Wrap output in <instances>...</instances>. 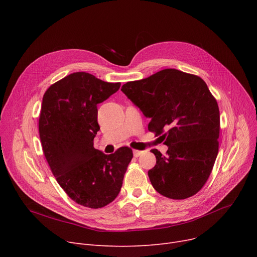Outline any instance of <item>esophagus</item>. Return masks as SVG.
<instances>
[{
	"label": "esophagus",
	"mask_w": 257,
	"mask_h": 257,
	"mask_svg": "<svg viewBox=\"0 0 257 257\" xmlns=\"http://www.w3.org/2000/svg\"><path fill=\"white\" fill-rule=\"evenodd\" d=\"M143 151H140V150H133V155L136 157H139L140 155H142Z\"/></svg>",
	"instance_id": "1"
}]
</instances>
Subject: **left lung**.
I'll list each match as a JSON object with an SVG mask.
<instances>
[{"instance_id": "obj_1", "label": "left lung", "mask_w": 257, "mask_h": 257, "mask_svg": "<svg viewBox=\"0 0 257 257\" xmlns=\"http://www.w3.org/2000/svg\"><path fill=\"white\" fill-rule=\"evenodd\" d=\"M121 91L151 118L148 129L168 146L166 156L151 150L156 165L148 175L155 191L174 200L196 195L219 152V106L204 80L166 69L125 83Z\"/></svg>"}]
</instances>
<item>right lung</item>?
Wrapping results in <instances>:
<instances>
[{
  "mask_svg": "<svg viewBox=\"0 0 257 257\" xmlns=\"http://www.w3.org/2000/svg\"><path fill=\"white\" fill-rule=\"evenodd\" d=\"M119 86L77 72L52 84L43 98L38 130L45 157L66 195L88 208L116 198L133 157L129 147L109 155L93 148L100 130L97 105Z\"/></svg>",
  "mask_w": 257,
  "mask_h": 257,
  "instance_id": "right-lung-1",
  "label": "right lung"
}]
</instances>
